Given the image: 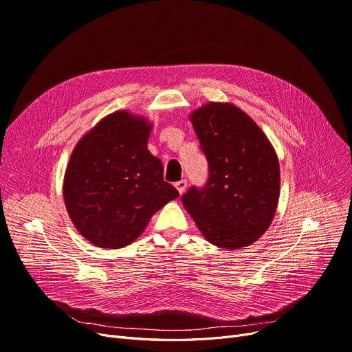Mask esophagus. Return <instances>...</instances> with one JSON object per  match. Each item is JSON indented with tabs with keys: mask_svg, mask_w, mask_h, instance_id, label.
<instances>
[{
	"mask_svg": "<svg viewBox=\"0 0 352 352\" xmlns=\"http://www.w3.org/2000/svg\"><path fill=\"white\" fill-rule=\"evenodd\" d=\"M175 188L178 190L179 194H184L187 190V179H179L175 182Z\"/></svg>",
	"mask_w": 352,
	"mask_h": 352,
	"instance_id": "obj_1",
	"label": "esophagus"
}]
</instances>
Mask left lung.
<instances>
[{"instance_id":"1","label":"left lung","mask_w":352,"mask_h":352,"mask_svg":"<svg viewBox=\"0 0 352 352\" xmlns=\"http://www.w3.org/2000/svg\"><path fill=\"white\" fill-rule=\"evenodd\" d=\"M191 122L208 161V179L184 194L182 204L211 244L247 247L275 215L278 158L260 126L235 105L210 102L194 111Z\"/></svg>"}]
</instances>
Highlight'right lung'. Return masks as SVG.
<instances>
[{"mask_svg": "<svg viewBox=\"0 0 352 352\" xmlns=\"http://www.w3.org/2000/svg\"><path fill=\"white\" fill-rule=\"evenodd\" d=\"M151 124L120 111L100 121L71 154L64 201L74 226L102 248L133 243L179 194L146 148Z\"/></svg>", "mask_w": 352, "mask_h": 352, "instance_id": "add662e5", "label": "right lung"}]
</instances>
